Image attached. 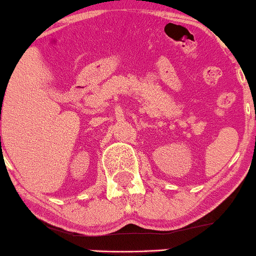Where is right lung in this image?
<instances>
[{
	"mask_svg": "<svg viewBox=\"0 0 256 256\" xmlns=\"http://www.w3.org/2000/svg\"><path fill=\"white\" fill-rule=\"evenodd\" d=\"M1 149H2V148H1Z\"/></svg>",
	"mask_w": 256,
	"mask_h": 256,
	"instance_id": "obj_1",
	"label": "right lung"
}]
</instances>
